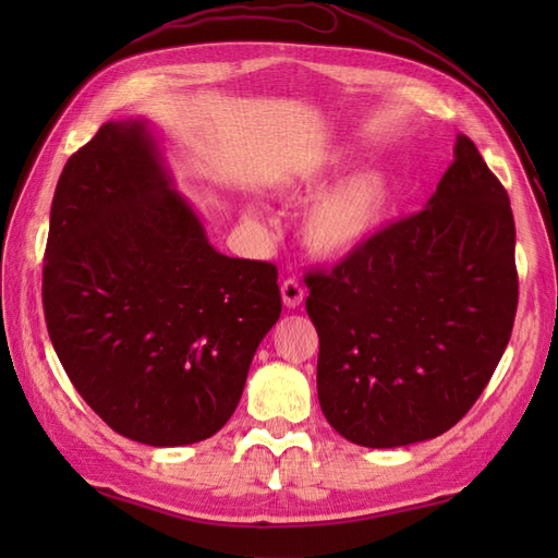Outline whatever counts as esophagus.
<instances>
[{"instance_id":"esophagus-1","label":"esophagus","mask_w":558,"mask_h":558,"mask_svg":"<svg viewBox=\"0 0 558 558\" xmlns=\"http://www.w3.org/2000/svg\"><path fill=\"white\" fill-rule=\"evenodd\" d=\"M280 294H282V304H286L288 310H294V306H300L304 300V288L294 278H288L280 286Z\"/></svg>"}]
</instances>
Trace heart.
Segmentation results:
<instances>
[{
  "mask_svg": "<svg viewBox=\"0 0 558 558\" xmlns=\"http://www.w3.org/2000/svg\"><path fill=\"white\" fill-rule=\"evenodd\" d=\"M342 153L318 158L294 174V184L300 189L322 186L342 168ZM393 194L396 180L386 168H369L345 177L304 208L300 220L302 246L324 260L357 254L384 228ZM246 220L254 222L256 213L246 210Z\"/></svg>",
  "mask_w": 558,
  "mask_h": 558,
  "instance_id": "heart-1",
  "label": "heart"
}]
</instances>
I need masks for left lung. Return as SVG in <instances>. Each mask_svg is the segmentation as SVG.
<instances>
[{
  "label": "left lung",
  "instance_id": "1",
  "mask_svg": "<svg viewBox=\"0 0 558 558\" xmlns=\"http://www.w3.org/2000/svg\"><path fill=\"white\" fill-rule=\"evenodd\" d=\"M328 424L366 448L441 436L465 417L511 340L515 222L506 189L458 134L424 210L306 276Z\"/></svg>",
  "mask_w": 558,
  "mask_h": 558
}]
</instances>
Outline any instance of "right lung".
Here are the masks:
<instances>
[{
  "instance_id": "right-lung-1",
  "label": "right lung",
  "mask_w": 558,
  "mask_h": 558,
  "mask_svg": "<svg viewBox=\"0 0 558 558\" xmlns=\"http://www.w3.org/2000/svg\"><path fill=\"white\" fill-rule=\"evenodd\" d=\"M146 120L108 122L59 177L43 268L47 333L71 384L132 441L220 432L280 318L278 270L210 246Z\"/></svg>"
}]
</instances>
